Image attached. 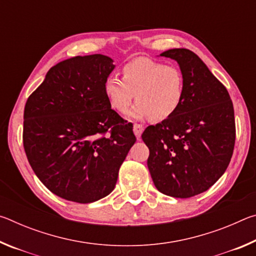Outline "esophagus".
Listing matches in <instances>:
<instances>
[{
  "mask_svg": "<svg viewBox=\"0 0 256 256\" xmlns=\"http://www.w3.org/2000/svg\"><path fill=\"white\" fill-rule=\"evenodd\" d=\"M144 128L142 126L141 124H134L133 125V131H134V134H136V136L138 138H141V134H142V132H144Z\"/></svg>",
  "mask_w": 256,
  "mask_h": 256,
  "instance_id": "obj_1",
  "label": "esophagus"
}]
</instances>
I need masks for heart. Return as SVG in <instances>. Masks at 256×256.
<instances>
[{
  "label": "heart",
  "instance_id": "1",
  "mask_svg": "<svg viewBox=\"0 0 256 256\" xmlns=\"http://www.w3.org/2000/svg\"><path fill=\"white\" fill-rule=\"evenodd\" d=\"M110 105L125 114L134 99L133 118L151 116L156 120L172 118L180 110L185 96L184 74L178 68L166 66L148 58H136L122 68V80L110 76L104 82Z\"/></svg>",
  "mask_w": 256,
  "mask_h": 256
}]
</instances>
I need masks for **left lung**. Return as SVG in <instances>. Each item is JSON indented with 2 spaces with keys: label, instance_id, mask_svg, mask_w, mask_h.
I'll list each match as a JSON object with an SVG mask.
<instances>
[{
  "label": "left lung",
  "instance_id": "obj_1",
  "mask_svg": "<svg viewBox=\"0 0 256 256\" xmlns=\"http://www.w3.org/2000/svg\"><path fill=\"white\" fill-rule=\"evenodd\" d=\"M175 60L185 79V96L172 118L142 133L148 168L159 192L188 198L206 192L226 172L235 146L234 106L226 86L192 50L160 54Z\"/></svg>",
  "mask_w": 256,
  "mask_h": 256
}]
</instances>
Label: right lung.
Segmentation results:
<instances>
[{
    "label": "right lung",
    "instance_id": "add662e5",
    "mask_svg": "<svg viewBox=\"0 0 256 256\" xmlns=\"http://www.w3.org/2000/svg\"><path fill=\"white\" fill-rule=\"evenodd\" d=\"M102 54L62 60L30 94L24 112V148L34 174L52 193L90 203L107 196L136 141L104 92L114 70Z\"/></svg>",
    "mask_w": 256,
    "mask_h": 256
}]
</instances>
